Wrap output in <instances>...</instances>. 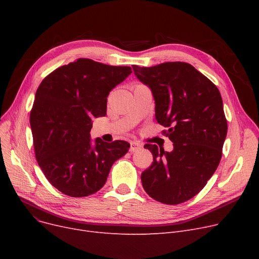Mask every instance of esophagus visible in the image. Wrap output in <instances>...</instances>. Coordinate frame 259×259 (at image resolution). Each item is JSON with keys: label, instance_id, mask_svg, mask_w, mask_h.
<instances>
[{"label": "esophagus", "instance_id": "34e87169", "mask_svg": "<svg viewBox=\"0 0 259 259\" xmlns=\"http://www.w3.org/2000/svg\"><path fill=\"white\" fill-rule=\"evenodd\" d=\"M142 148H143V145L139 142H131L130 143V152L140 151Z\"/></svg>", "mask_w": 259, "mask_h": 259}]
</instances>
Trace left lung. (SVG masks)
<instances>
[{
    "label": "left lung",
    "mask_w": 259,
    "mask_h": 259,
    "mask_svg": "<svg viewBox=\"0 0 259 259\" xmlns=\"http://www.w3.org/2000/svg\"><path fill=\"white\" fill-rule=\"evenodd\" d=\"M138 78L151 88L155 117L174 149L146 144L153 155L142 173L145 191L153 199L179 205L206 186L220 165L228 124L220 90L197 69L184 62L152 67L133 65Z\"/></svg>",
    "instance_id": "1"
}]
</instances>
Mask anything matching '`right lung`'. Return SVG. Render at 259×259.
Returning a JSON list of instances; mask_svg holds the SVG:
<instances>
[{
	"instance_id": "1",
	"label": "right lung",
	"mask_w": 259,
	"mask_h": 259,
	"mask_svg": "<svg viewBox=\"0 0 259 259\" xmlns=\"http://www.w3.org/2000/svg\"><path fill=\"white\" fill-rule=\"evenodd\" d=\"M131 67L90 59L57 68L39 84L30 111L35 158L48 182L71 197L91 195L105 185L113 162L124 156L125 141L91 146L92 118L105 116L108 94Z\"/></svg>"
}]
</instances>
